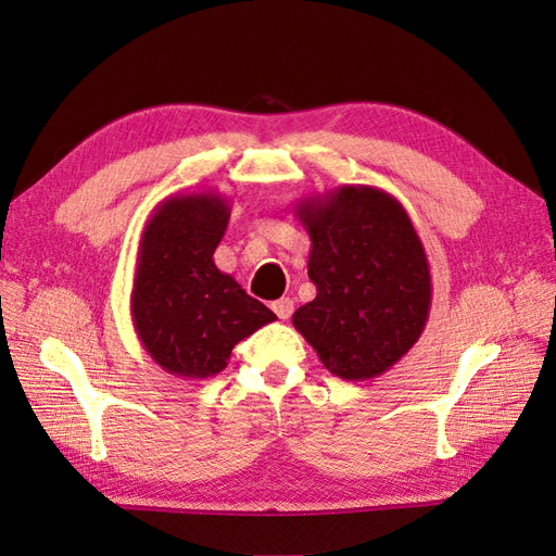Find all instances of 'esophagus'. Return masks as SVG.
<instances>
[{"label": "esophagus", "instance_id": "34e87169", "mask_svg": "<svg viewBox=\"0 0 556 556\" xmlns=\"http://www.w3.org/2000/svg\"><path fill=\"white\" fill-rule=\"evenodd\" d=\"M271 308H274V313H276L280 319H290V315L294 313V301H292L290 296H282V299L274 301Z\"/></svg>", "mask_w": 556, "mask_h": 556}]
</instances>
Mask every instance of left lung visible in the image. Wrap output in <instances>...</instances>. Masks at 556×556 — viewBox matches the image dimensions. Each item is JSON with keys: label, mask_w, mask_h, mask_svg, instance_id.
<instances>
[{"label": "left lung", "mask_w": 556, "mask_h": 556, "mask_svg": "<svg viewBox=\"0 0 556 556\" xmlns=\"http://www.w3.org/2000/svg\"><path fill=\"white\" fill-rule=\"evenodd\" d=\"M317 294L292 315L329 374L371 380L408 355L431 311V271L401 201L376 185L301 197Z\"/></svg>", "instance_id": "8db88e82"}]
</instances>
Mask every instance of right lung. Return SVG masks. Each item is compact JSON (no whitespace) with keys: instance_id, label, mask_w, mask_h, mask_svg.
<instances>
[{"instance_id":"add662e5","label":"right lung","mask_w":556,"mask_h":556,"mask_svg":"<svg viewBox=\"0 0 556 556\" xmlns=\"http://www.w3.org/2000/svg\"><path fill=\"white\" fill-rule=\"evenodd\" d=\"M229 215L227 194L176 192L141 231L131 325L150 359L182 380L217 376L233 345L276 319L213 262Z\"/></svg>"}]
</instances>
